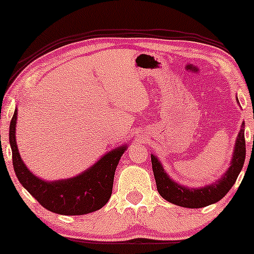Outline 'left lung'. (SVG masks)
Masks as SVG:
<instances>
[{"mask_svg": "<svg viewBox=\"0 0 254 254\" xmlns=\"http://www.w3.org/2000/svg\"><path fill=\"white\" fill-rule=\"evenodd\" d=\"M245 157H246V142H245V130L243 124L238 135L237 143H235L232 164H230L228 171L216 183L202 189H189L179 185V184L174 183L171 178H168L157 157L151 155V166H153L154 178L156 182V189L162 198L176 205L191 209L204 208V206L218 202L228 193L243 170Z\"/></svg>", "mask_w": 254, "mask_h": 254, "instance_id": "1", "label": "left lung"}]
</instances>
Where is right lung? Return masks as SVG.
<instances>
[{
	"label": "right lung",
	"instance_id": "1",
	"mask_svg": "<svg viewBox=\"0 0 254 254\" xmlns=\"http://www.w3.org/2000/svg\"><path fill=\"white\" fill-rule=\"evenodd\" d=\"M17 110L9 125V143L13 167L22 186L45 209L60 215H84L97 211L109 202L113 178L127 145L110 151L89 170L65 180L44 182L31 173L20 156L15 141Z\"/></svg>",
	"mask_w": 254,
	"mask_h": 254
}]
</instances>
